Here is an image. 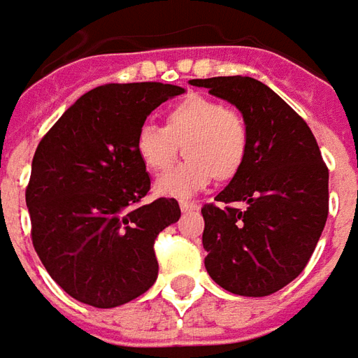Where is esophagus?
<instances>
[{
	"label": "esophagus",
	"mask_w": 358,
	"mask_h": 358,
	"mask_svg": "<svg viewBox=\"0 0 358 358\" xmlns=\"http://www.w3.org/2000/svg\"><path fill=\"white\" fill-rule=\"evenodd\" d=\"M180 209L184 210V213H187V210H197L199 209V203H195V201H180Z\"/></svg>",
	"instance_id": "1"
}]
</instances>
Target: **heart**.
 <instances>
[{
  "label": "heart",
  "instance_id": "1",
  "mask_svg": "<svg viewBox=\"0 0 358 358\" xmlns=\"http://www.w3.org/2000/svg\"><path fill=\"white\" fill-rule=\"evenodd\" d=\"M184 145L186 161L157 180V192L169 197H192L210 180L232 178L245 163L249 128L240 110L217 99L189 94L166 110L164 126H140L136 155L145 169L166 171Z\"/></svg>",
  "mask_w": 358,
  "mask_h": 358
}]
</instances>
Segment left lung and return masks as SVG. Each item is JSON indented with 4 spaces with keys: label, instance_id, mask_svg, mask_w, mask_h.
I'll return each instance as SVG.
<instances>
[{
    "label": "left lung",
    "instance_id": "obj_1",
    "mask_svg": "<svg viewBox=\"0 0 358 358\" xmlns=\"http://www.w3.org/2000/svg\"><path fill=\"white\" fill-rule=\"evenodd\" d=\"M241 110L249 128L245 163L203 205L205 268L236 295L276 293L307 266L328 218V166L307 122L263 82L197 78Z\"/></svg>",
    "mask_w": 358,
    "mask_h": 358
}]
</instances>
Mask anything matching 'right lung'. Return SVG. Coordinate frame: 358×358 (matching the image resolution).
<instances>
[{
    "label": "right lung",
    "mask_w": 358,
    "mask_h": 358,
    "mask_svg": "<svg viewBox=\"0 0 358 358\" xmlns=\"http://www.w3.org/2000/svg\"><path fill=\"white\" fill-rule=\"evenodd\" d=\"M184 88L161 82L105 84L63 113L38 143L27 186L32 243L71 297L124 305L155 284V240L180 218L172 197L143 205L151 180L136 134Z\"/></svg>",
    "instance_id": "1"
}]
</instances>
